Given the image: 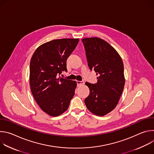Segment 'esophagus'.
<instances>
[{
  "instance_id": "esophagus-1",
  "label": "esophagus",
  "mask_w": 154,
  "mask_h": 154,
  "mask_svg": "<svg viewBox=\"0 0 154 154\" xmlns=\"http://www.w3.org/2000/svg\"><path fill=\"white\" fill-rule=\"evenodd\" d=\"M77 86H80L81 85H83L84 84V82L83 81H79V80H77Z\"/></svg>"
}]
</instances>
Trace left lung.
<instances>
[{"instance_id": "8db88e82", "label": "left lung", "mask_w": 154, "mask_h": 154, "mask_svg": "<svg viewBox=\"0 0 154 154\" xmlns=\"http://www.w3.org/2000/svg\"><path fill=\"white\" fill-rule=\"evenodd\" d=\"M82 41L88 65L98 76L96 83H85L90 89V94L85 99V103L93 114L104 116L115 109L123 91V62L117 51L103 39L89 38Z\"/></svg>"}]
</instances>
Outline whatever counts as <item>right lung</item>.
Masks as SVG:
<instances>
[{
  "instance_id": "add662e5",
  "label": "right lung",
  "mask_w": 154,
  "mask_h": 154,
  "mask_svg": "<svg viewBox=\"0 0 154 154\" xmlns=\"http://www.w3.org/2000/svg\"><path fill=\"white\" fill-rule=\"evenodd\" d=\"M79 39H60L46 42L34 52L30 64V85L35 100L43 112L57 116L68 108L76 81L58 77L67 72L66 60Z\"/></svg>"
}]
</instances>
